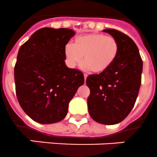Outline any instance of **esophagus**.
<instances>
[{"label": "esophagus", "instance_id": "obj_1", "mask_svg": "<svg viewBox=\"0 0 157 157\" xmlns=\"http://www.w3.org/2000/svg\"><path fill=\"white\" fill-rule=\"evenodd\" d=\"M84 78H85V81H86V78H87V75L84 74Z\"/></svg>", "mask_w": 157, "mask_h": 157}]
</instances>
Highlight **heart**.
<instances>
[{
  "label": "heart",
  "instance_id": "b5f03b06",
  "mask_svg": "<svg viewBox=\"0 0 157 157\" xmlns=\"http://www.w3.org/2000/svg\"><path fill=\"white\" fill-rule=\"evenodd\" d=\"M119 52V44L112 36L100 33H91L76 37L72 44L63 49L65 62L69 67L81 63L84 67L95 73L106 71L113 64Z\"/></svg>",
  "mask_w": 157,
  "mask_h": 157
}]
</instances>
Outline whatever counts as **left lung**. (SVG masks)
<instances>
[{"label": "left lung", "instance_id": "left-lung-1", "mask_svg": "<svg viewBox=\"0 0 157 157\" xmlns=\"http://www.w3.org/2000/svg\"><path fill=\"white\" fill-rule=\"evenodd\" d=\"M117 39L119 52L106 71L90 75L86 85L90 90L88 109L98 123H120L132 111L141 85L143 61L137 46L127 34L114 29H105Z\"/></svg>", "mask_w": 157, "mask_h": 157}]
</instances>
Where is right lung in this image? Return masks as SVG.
Listing matches in <instances>:
<instances>
[{
	"label": "right lung",
	"mask_w": 157,
	"mask_h": 157,
	"mask_svg": "<svg viewBox=\"0 0 157 157\" xmlns=\"http://www.w3.org/2000/svg\"><path fill=\"white\" fill-rule=\"evenodd\" d=\"M74 35L71 29L44 27L19 49L14 67L17 98L37 123L63 120L69 101L85 82L82 72L67 67L64 61V47Z\"/></svg>",
	"instance_id": "right-lung-1"
}]
</instances>
